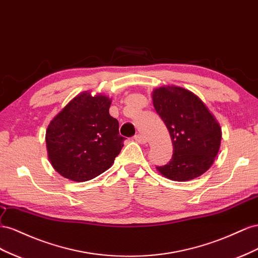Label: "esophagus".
<instances>
[{
    "label": "esophagus",
    "mask_w": 258,
    "mask_h": 258,
    "mask_svg": "<svg viewBox=\"0 0 258 258\" xmlns=\"http://www.w3.org/2000/svg\"><path fill=\"white\" fill-rule=\"evenodd\" d=\"M134 139H135V141H136L137 143H139V144H146V143H147L146 137H145L144 135H142V134L135 135V136H134Z\"/></svg>",
    "instance_id": "esophagus-1"
}]
</instances>
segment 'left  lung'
Masks as SVG:
<instances>
[{"label":"left lung","mask_w":258,"mask_h":258,"mask_svg":"<svg viewBox=\"0 0 258 258\" xmlns=\"http://www.w3.org/2000/svg\"><path fill=\"white\" fill-rule=\"evenodd\" d=\"M152 102L173 144V157L157 171L175 181L195 179L214 162L222 141V127L195 93L176 85L153 90Z\"/></svg>","instance_id":"obj_1"}]
</instances>
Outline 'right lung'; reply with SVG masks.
I'll list each match as a JSON object with an SVG mask.
<instances>
[{
    "label": "right lung",
    "mask_w": 258,
    "mask_h": 258,
    "mask_svg": "<svg viewBox=\"0 0 258 258\" xmlns=\"http://www.w3.org/2000/svg\"><path fill=\"white\" fill-rule=\"evenodd\" d=\"M111 101L104 94L82 92L48 124V160L62 177L87 181L113 164L124 137L119 135V122L109 114Z\"/></svg>",
    "instance_id": "right-lung-1"
}]
</instances>
